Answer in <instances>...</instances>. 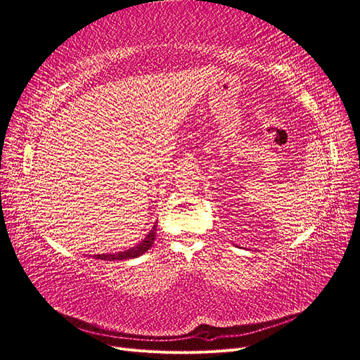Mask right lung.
I'll list each match as a JSON object with an SVG mask.
<instances>
[{
  "mask_svg": "<svg viewBox=\"0 0 360 360\" xmlns=\"http://www.w3.org/2000/svg\"><path fill=\"white\" fill-rule=\"evenodd\" d=\"M155 230H157V224L153 227V230L146 234V237L143 238V240L141 243H138L135 248L131 249H127L124 252H118V254H103V255H95V258L98 259H103V261H122V259H129V258H136L139 255H142L143 252L148 250L153 243H154V238H155Z\"/></svg>",
  "mask_w": 360,
  "mask_h": 360,
  "instance_id": "1",
  "label": "right lung"
}]
</instances>
